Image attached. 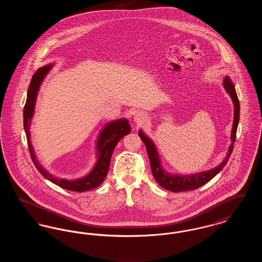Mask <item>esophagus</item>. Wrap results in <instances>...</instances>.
<instances>
[{
    "label": "esophagus",
    "mask_w": 262,
    "mask_h": 262,
    "mask_svg": "<svg viewBox=\"0 0 262 262\" xmlns=\"http://www.w3.org/2000/svg\"><path fill=\"white\" fill-rule=\"evenodd\" d=\"M134 119L137 125H142L146 121V115H144L143 113H137Z\"/></svg>",
    "instance_id": "obj_1"
}]
</instances>
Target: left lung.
<instances>
[{"label":"left lung","mask_w":262,"mask_h":262,"mask_svg":"<svg viewBox=\"0 0 262 262\" xmlns=\"http://www.w3.org/2000/svg\"><path fill=\"white\" fill-rule=\"evenodd\" d=\"M223 83H224L223 85H224L225 90L229 93V95L231 96V98L233 100V103H234V122H233L232 134H231L232 143L229 147V151H228L227 156L225 157L224 160L220 163V165L215 167L214 169L194 174H169L164 171V169L161 166L160 157L158 155L156 146L153 143V141L150 139L149 137H146L142 130L138 132V136L146 146L147 154L149 157L150 167H151L153 177L156 180V182L165 189H168L173 192H181V191H186V190L196 189L199 187H202L203 185H205L206 183H208L224 168L225 165L228 162V160L232 154V151L234 148V143L236 140L237 124H238V120H239V102L237 99L235 85L233 84L232 80L230 79V77L228 75L225 76Z\"/></svg>","instance_id":"8db88e82"}]
</instances>
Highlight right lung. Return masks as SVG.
Listing matches in <instances>:
<instances>
[{
    "label": "right lung",
    "mask_w": 262,
    "mask_h": 262,
    "mask_svg": "<svg viewBox=\"0 0 262 262\" xmlns=\"http://www.w3.org/2000/svg\"><path fill=\"white\" fill-rule=\"evenodd\" d=\"M51 69H52V64H47L38 69L35 74L32 76L29 88L27 90V98H26L25 110H24V125H25V134H26L27 142H28V149L30 152V156L39 173L47 180H49L53 184L72 191L82 192V191L90 190L92 188L98 187L103 183L109 170L113 151L115 149L117 143L120 141V139L128 135L132 128L128 124V121L125 119L116 120L105 125V126L102 128V130L100 132L99 137L97 138V143H96L97 161L95 163L91 172L86 176L79 179H75V180H66V179L56 178L50 174L46 169H44L41 166L40 163L38 162L33 146L30 142L29 126L34 114L35 102H36L39 88L44 77L49 73Z\"/></svg>",
    "instance_id": "1"
}]
</instances>
